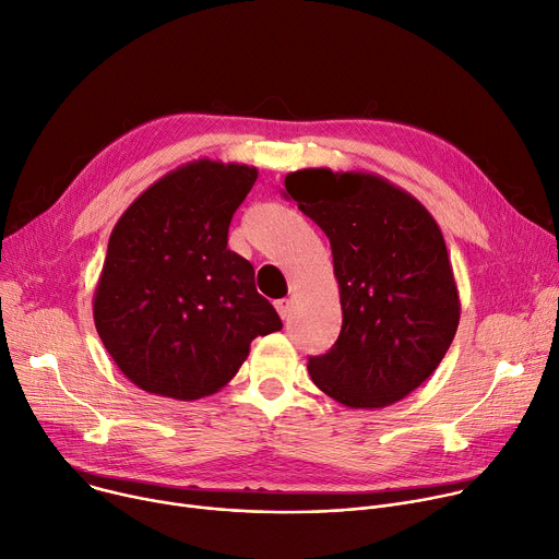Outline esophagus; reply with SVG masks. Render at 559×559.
Masks as SVG:
<instances>
[{"label": "esophagus", "instance_id": "obj_1", "mask_svg": "<svg viewBox=\"0 0 559 559\" xmlns=\"http://www.w3.org/2000/svg\"><path fill=\"white\" fill-rule=\"evenodd\" d=\"M274 308H276V312L281 314L283 321H289V317H292V300L289 298H278L274 302Z\"/></svg>", "mask_w": 559, "mask_h": 559}]
</instances>
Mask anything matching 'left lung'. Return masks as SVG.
<instances>
[{"mask_svg": "<svg viewBox=\"0 0 559 559\" xmlns=\"http://www.w3.org/2000/svg\"><path fill=\"white\" fill-rule=\"evenodd\" d=\"M285 198L330 238L343 325L308 370L347 408H385L441 364L460 325L448 249L421 202L368 171L300 169Z\"/></svg>", "mask_w": 559, "mask_h": 559, "instance_id": "1", "label": "left lung"}]
</instances>
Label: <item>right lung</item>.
<instances>
[{"label": "right lung", "mask_w": 559, "mask_h": 559, "mask_svg": "<svg viewBox=\"0 0 559 559\" xmlns=\"http://www.w3.org/2000/svg\"><path fill=\"white\" fill-rule=\"evenodd\" d=\"M257 167L187 163L144 189L116 223L93 321L120 372L178 401L227 385L257 336L283 328L249 261L227 249Z\"/></svg>", "instance_id": "1"}]
</instances>
